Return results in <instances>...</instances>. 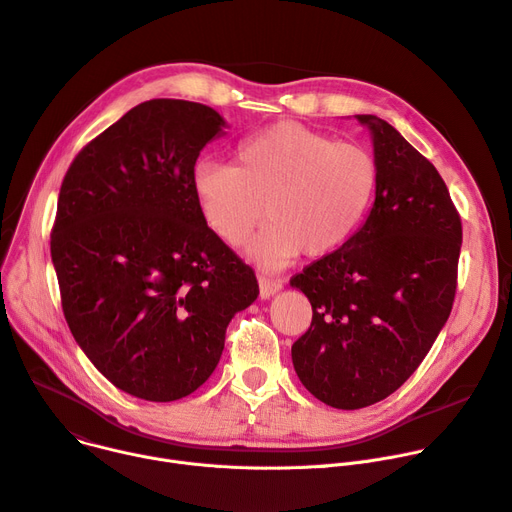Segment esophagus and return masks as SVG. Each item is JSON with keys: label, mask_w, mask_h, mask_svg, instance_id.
Instances as JSON below:
<instances>
[{"label": "esophagus", "mask_w": 512, "mask_h": 512, "mask_svg": "<svg viewBox=\"0 0 512 512\" xmlns=\"http://www.w3.org/2000/svg\"><path fill=\"white\" fill-rule=\"evenodd\" d=\"M282 288H284V282L277 280V277L259 275V294H261V298H271L275 292H280Z\"/></svg>", "instance_id": "34e87169"}]
</instances>
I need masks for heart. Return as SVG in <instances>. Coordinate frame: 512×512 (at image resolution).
Instances as JSON below:
<instances>
[{"mask_svg":"<svg viewBox=\"0 0 512 512\" xmlns=\"http://www.w3.org/2000/svg\"><path fill=\"white\" fill-rule=\"evenodd\" d=\"M235 163L198 161L192 192L208 226L230 247H241L265 214L267 224L249 247L265 267L341 247L365 218L380 181L378 159L367 147L296 122L245 138Z\"/></svg>","mask_w":512,"mask_h":512,"instance_id":"obj_1","label":"heart"}]
</instances>
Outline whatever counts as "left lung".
I'll return each mask as SVG.
<instances>
[{
    "label": "left lung",
    "mask_w": 512,
    "mask_h": 512,
    "mask_svg": "<svg viewBox=\"0 0 512 512\" xmlns=\"http://www.w3.org/2000/svg\"><path fill=\"white\" fill-rule=\"evenodd\" d=\"M380 167L365 224L290 284L312 304L292 345L304 388L355 410L396 392L421 365L457 290L461 218L435 165L386 120L359 114Z\"/></svg>",
    "instance_id": "obj_1"
}]
</instances>
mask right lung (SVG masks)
<instances>
[{"mask_svg": "<svg viewBox=\"0 0 512 512\" xmlns=\"http://www.w3.org/2000/svg\"><path fill=\"white\" fill-rule=\"evenodd\" d=\"M222 126L204 104L143 102L87 143L61 183L51 257L65 320L89 361L136 398L196 392L230 318L259 296L192 192Z\"/></svg>", "mask_w": 512, "mask_h": 512, "instance_id": "right-lung-1", "label": "right lung"}]
</instances>
